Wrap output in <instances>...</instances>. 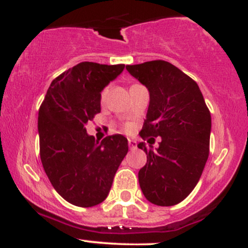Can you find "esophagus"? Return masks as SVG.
I'll use <instances>...</instances> for the list:
<instances>
[{"label": "esophagus", "mask_w": 248, "mask_h": 248, "mask_svg": "<svg viewBox=\"0 0 248 248\" xmlns=\"http://www.w3.org/2000/svg\"><path fill=\"white\" fill-rule=\"evenodd\" d=\"M128 146H129L130 149H135L138 144H136V141H134V140H128Z\"/></svg>", "instance_id": "1"}]
</instances>
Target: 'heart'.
Wrapping results in <instances>:
<instances>
[{"mask_svg": "<svg viewBox=\"0 0 248 248\" xmlns=\"http://www.w3.org/2000/svg\"><path fill=\"white\" fill-rule=\"evenodd\" d=\"M106 94H107V88H105V90L101 92V95H100L101 101L105 100V98H106ZM132 128H133L132 124H126V129H127V130H130V129H132Z\"/></svg>", "mask_w": 248, "mask_h": 248, "instance_id": "1", "label": "heart"}]
</instances>
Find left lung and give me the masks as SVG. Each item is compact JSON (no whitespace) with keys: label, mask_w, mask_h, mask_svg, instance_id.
<instances>
[{"label":"left lung","mask_w":248,"mask_h":248,"mask_svg":"<svg viewBox=\"0 0 248 248\" xmlns=\"http://www.w3.org/2000/svg\"><path fill=\"white\" fill-rule=\"evenodd\" d=\"M133 77L148 88L147 118L140 136H161L157 149L138 144L147 154L139 171L141 190L150 203H181L197 186L209 157L211 114L197 82L164 61L127 65ZM153 148V147H152Z\"/></svg>","instance_id":"8db88e82"}]
</instances>
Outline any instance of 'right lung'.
Segmentation results:
<instances>
[{
  "label": "right lung",
  "mask_w": 248,
  "mask_h": 248,
  "mask_svg": "<svg viewBox=\"0 0 248 248\" xmlns=\"http://www.w3.org/2000/svg\"><path fill=\"white\" fill-rule=\"evenodd\" d=\"M124 65L82 62L51 82L38 112L39 155L44 171L65 201L80 207L100 204L128 153L124 136H106L100 143L86 124L100 113L101 91Z\"/></svg>",
  "instance_id": "1"
}]
</instances>
